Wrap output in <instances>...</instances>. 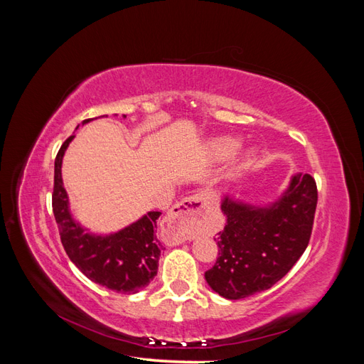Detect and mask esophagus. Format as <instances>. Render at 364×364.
Instances as JSON below:
<instances>
[{"instance_id":"34e87169","label":"esophagus","mask_w":364,"mask_h":364,"mask_svg":"<svg viewBox=\"0 0 364 364\" xmlns=\"http://www.w3.org/2000/svg\"><path fill=\"white\" fill-rule=\"evenodd\" d=\"M206 199L205 193L193 194L171 208V211L164 220V226L167 229V237L171 243H183L185 240L194 235L196 230L199 229Z\"/></svg>"}]
</instances>
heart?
<instances>
[{
  "mask_svg": "<svg viewBox=\"0 0 364 364\" xmlns=\"http://www.w3.org/2000/svg\"><path fill=\"white\" fill-rule=\"evenodd\" d=\"M238 146H240V142L235 138H229V136L218 138L211 144V155L217 159H225V158L232 155V153L238 149Z\"/></svg>",
  "mask_w": 364,
  "mask_h": 364,
  "instance_id": "1",
  "label": "heart"
}]
</instances>
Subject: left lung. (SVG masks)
I'll return each mask as SVG.
<instances>
[{
    "label": "left lung",
    "instance_id": "left-lung-1",
    "mask_svg": "<svg viewBox=\"0 0 364 364\" xmlns=\"http://www.w3.org/2000/svg\"><path fill=\"white\" fill-rule=\"evenodd\" d=\"M317 186L310 174H293L277 200L253 205L223 194L226 226L218 232V258L205 273L226 299L269 290L290 272L311 237Z\"/></svg>",
    "mask_w": 364,
    "mask_h": 364
}]
</instances>
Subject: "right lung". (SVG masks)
I'll return each mask as SVG.
<instances>
[{"label":"right lung","instance_id":"right-lung-1","mask_svg":"<svg viewBox=\"0 0 364 364\" xmlns=\"http://www.w3.org/2000/svg\"><path fill=\"white\" fill-rule=\"evenodd\" d=\"M107 117V115H102ZM126 118V115H124ZM92 118L83 119L82 124ZM71 135L54 161L53 213L65 252L86 278L117 293L134 294L156 277L162 246L155 235L159 211H149L136 222L114 234L97 235L75 222L62 181V161Z\"/></svg>","mask_w":364,"mask_h":364}]
</instances>
